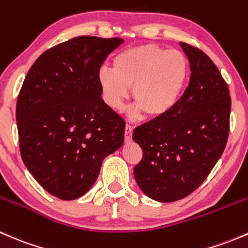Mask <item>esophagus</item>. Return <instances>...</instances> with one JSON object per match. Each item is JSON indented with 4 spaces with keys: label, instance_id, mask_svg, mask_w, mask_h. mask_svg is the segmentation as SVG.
<instances>
[{
    "label": "esophagus",
    "instance_id": "1",
    "mask_svg": "<svg viewBox=\"0 0 248 248\" xmlns=\"http://www.w3.org/2000/svg\"><path fill=\"white\" fill-rule=\"evenodd\" d=\"M132 133H133V127L131 124H126V127H124V140L126 141H131Z\"/></svg>",
    "mask_w": 248,
    "mask_h": 248
}]
</instances>
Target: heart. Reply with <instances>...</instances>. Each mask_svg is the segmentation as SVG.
Instances as JSON below:
<instances>
[{
    "instance_id": "heart-1",
    "label": "heart",
    "mask_w": 248,
    "mask_h": 248,
    "mask_svg": "<svg viewBox=\"0 0 248 248\" xmlns=\"http://www.w3.org/2000/svg\"><path fill=\"white\" fill-rule=\"evenodd\" d=\"M188 77L189 63L184 52L142 44L120 51L114 67H102L98 82L104 101L112 109L124 108L133 86L136 111L159 116L176 106Z\"/></svg>"
}]
</instances>
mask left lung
Segmentation results:
<instances>
[{
  "label": "left lung",
  "mask_w": 248,
  "mask_h": 248,
  "mask_svg": "<svg viewBox=\"0 0 248 248\" xmlns=\"http://www.w3.org/2000/svg\"><path fill=\"white\" fill-rule=\"evenodd\" d=\"M191 64V79L176 106L137 127L142 150L134 177L157 202L185 198L205 181L226 149L231 96L216 64L198 47L180 43Z\"/></svg>",
  "instance_id": "obj_1"
}]
</instances>
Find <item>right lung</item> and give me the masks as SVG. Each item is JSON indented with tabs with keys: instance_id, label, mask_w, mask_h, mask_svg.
Wrapping results in <instances>:
<instances>
[{
	"instance_id": "add662e5",
	"label": "right lung",
	"mask_w": 248,
	"mask_h": 248,
	"mask_svg": "<svg viewBox=\"0 0 248 248\" xmlns=\"http://www.w3.org/2000/svg\"><path fill=\"white\" fill-rule=\"evenodd\" d=\"M121 38L80 36L36 60L16 102L21 158L52 196L72 201L96 182L124 144V121L102 99L98 72Z\"/></svg>"
}]
</instances>
